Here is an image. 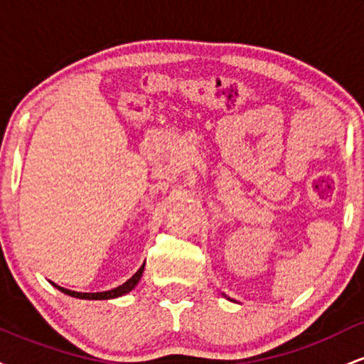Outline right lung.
Masks as SVG:
<instances>
[{"mask_svg":"<svg viewBox=\"0 0 364 364\" xmlns=\"http://www.w3.org/2000/svg\"><path fill=\"white\" fill-rule=\"evenodd\" d=\"M144 269H145V263L140 267L139 270H136L135 275H132V277L128 279L127 282L121 284V286H118V287H114V289L104 291V292H77V291L65 289V287L58 286V284H54V282H51V284H53L54 287H56V289H60L61 292H65V294L73 296V298H78V299H114V298H119V296L127 294V292L132 291L133 287H135L136 284H139L141 274H144Z\"/></svg>","mask_w":364,"mask_h":364,"instance_id":"obj_1","label":"right lung"}]
</instances>
